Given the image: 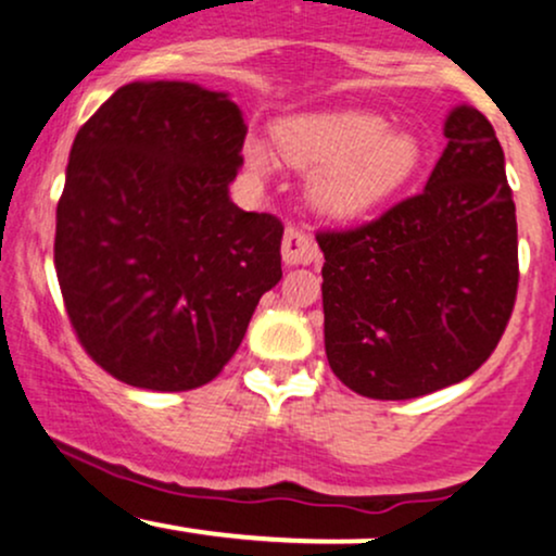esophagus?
I'll use <instances>...</instances> for the list:
<instances>
[{"label":"esophagus","instance_id":"obj_1","mask_svg":"<svg viewBox=\"0 0 556 556\" xmlns=\"http://www.w3.org/2000/svg\"><path fill=\"white\" fill-rule=\"evenodd\" d=\"M318 258L316 242L311 240V235H305L303 229L287 227L282 238V261L287 266H305L314 264Z\"/></svg>","mask_w":556,"mask_h":556}]
</instances>
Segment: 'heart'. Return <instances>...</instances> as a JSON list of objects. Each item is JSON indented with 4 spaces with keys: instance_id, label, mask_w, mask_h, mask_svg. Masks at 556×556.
<instances>
[{
    "instance_id": "heart-1",
    "label": "heart",
    "mask_w": 556,
    "mask_h": 556,
    "mask_svg": "<svg viewBox=\"0 0 556 556\" xmlns=\"http://www.w3.org/2000/svg\"><path fill=\"white\" fill-rule=\"evenodd\" d=\"M277 146L295 167L316 172L311 203L329 219H358L394 198L418 175L424 143L371 112H329L285 119ZM245 162L258 175L271 167L266 143L245 140Z\"/></svg>"
}]
</instances>
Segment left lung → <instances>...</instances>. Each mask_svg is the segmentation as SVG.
I'll use <instances>...</instances> for the list:
<instances>
[{
  "label": "left lung",
  "instance_id": "left-lung-1",
  "mask_svg": "<svg viewBox=\"0 0 556 556\" xmlns=\"http://www.w3.org/2000/svg\"><path fill=\"white\" fill-rule=\"evenodd\" d=\"M424 193L348 232H318L324 348L344 387L410 400L468 379L518 295V222L494 127L476 106L444 119Z\"/></svg>",
  "mask_w": 556,
  "mask_h": 556
}]
</instances>
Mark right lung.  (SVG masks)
Listing matches in <instances>:
<instances>
[{
	"instance_id": "right-lung-1",
	"label": "right lung",
	"mask_w": 556,
	"mask_h": 556,
	"mask_svg": "<svg viewBox=\"0 0 556 556\" xmlns=\"http://www.w3.org/2000/svg\"><path fill=\"white\" fill-rule=\"evenodd\" d=\"M245 132L225 91L136 80L75 136L54 266L75 334L114 379L208 384L282 279V222L229 198Z\"/></svg>"
}]
</instances>
